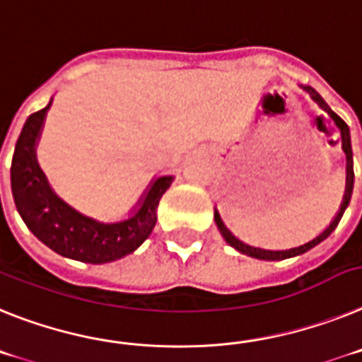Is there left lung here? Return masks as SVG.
<instances>
[{"instance_id": "left-lung-1", "label": "left lung", "mask_w": 362, "mask_h": 362, "mask_svg": "<svg viewBox=\"0 0 362 362\" xmlns=\"http://www.w3.org/2000/svg\"><path fill=\"white\" fill-rule=\"evenodd\" d=\"M303 89L306 90L310 96H312L313 102L317 103V105L322 109L325 112H328V116L332 118L333 122H335V125L339 127V131H341V138H342V151H344V155H346V189H344V197H342V202H341V207H339L337 215H335V218L329 222L328 228L322 231L320 235H317L315 238H312L310 242H306V244H300V246L297 247H290V250H264V247H255V246H250V244H246V242L238 240L237 237H235L231 231H229L228 228L224 226V222H222V218H220L218 211L215 209V222H216V228L220 229V233H222V237H224V240L228 242L229 246L235 247V250L238 251V253H244V255L247 257H253V259H260V260H284V259H291V257H297V255H303V253H306V251H310L312 247H315L317 244H320L322 240H326V238L329 237V235L333 233V229L337 228V224L341 222L342 215H344V211H346L348 204H350V199H351V191H354V153H351V140H350V127H348L346 124H344V120L342 118H339L335 112L332 111L328 107V103L322 100V96H320L319 93H317L313 87L310 86H303Z\"/></svg>"}]
</instances>
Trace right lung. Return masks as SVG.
Listing matches in <instances>:
<instances>
[{"label": "right lung", "mask_w": 362, "mask_h": 362, "mask_svg": "<svg viewBox=\"0 0 362 362\" xmlns=\"http://www.w3.org/2000/svg\"><path fill=\"white\" fill-rule=\"evenodd\" d=\"M50 103L27 118L16 142L11 165L12 197L27 228L58 255L89 264H105L142 246L156 224V207L173 182V175L155 178L140 197L131 216L118 222L76 211L50 187L36 158V146Z\"/></svg>", "instance_id": "obj_1"}]
</instances>
